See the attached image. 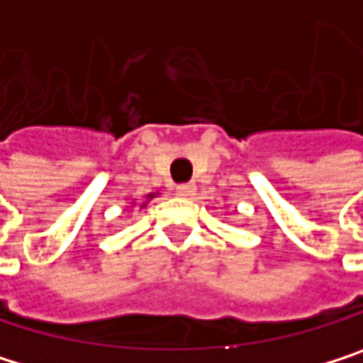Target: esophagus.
<instances>
[{
  "mask_svg": "<svg viewBox=\"0 0 363 363\" xmlns=\"http://www.w3.org/2000/svg\"><path fill=\"white\" fill-rule=\"evenodd\" d=\"M194 192H196V186H194V184H179V186L175 188V194L182 196V199H188V196H192Z\"/></svg>",
  "mask_w": 363,
  "mask_h": 363,
  "instance_id": "esophagus-1",
  "label": "esophagus"
}]
</instances>
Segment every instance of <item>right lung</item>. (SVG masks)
I'll use <instances>...</instances> for the list:
<instances>
[{
    "instance_id": "right-lung-1",
    "label": "right lung",
    "mask_w": 363,
    "mask_h": 363,
    "mask_svg": "<svg viewBox=\"0 0 363 363\" xmlns=\"http://www.w3.org/2000/svg\"><path fill=\"white\" fill-rule=\"evenodd\" d=\"M158 194H160V192H150V194H145V199H143V201H141V199H139V201H132L130 205H132V207H139V209H145V207H147V203H150L152 199H156Z\"/></svg>"
}]
</instances>
